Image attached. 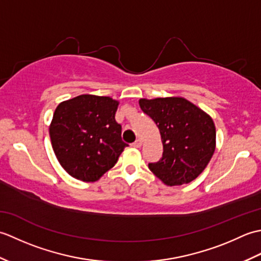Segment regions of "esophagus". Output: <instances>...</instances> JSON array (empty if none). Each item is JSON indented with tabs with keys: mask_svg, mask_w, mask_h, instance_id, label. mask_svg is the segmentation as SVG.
Listing matches in <instances>:
<instances>
[{
	"mask_svg": "<svg viewBox=\"0 0 261 261\" xmlns=\"http://www.w3.org/2000/svg\"><path fill=\"white\" fill-rule=\"evenodd\" d=\"M142 146V141L141 140H136L134 143H132V147H135V148H140Z\"/></svg>",
	"mask_w": 261,
	"mask_h": 261,
	"instance_id": "1",
	"label": "esophagus"
}]
</instances>
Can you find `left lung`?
<instances>
[{
  "mask_svg": "<svg viewBox=\"0 0 261 261\" xmlns=\"http://www.w3.org/2000/svg\"><path fill=\"white\" fill-rule=\"evenodd\" d=\"M139 104L157 124L164 146L163 157L149 164V169L168 186L195 179L215 150L211 116L182 97L141 98Z\"/></svg>",
  "mask_w": 261,
  "mask_h": 261,
  "instance_id": "1",
  "label": "left lung"
}]
</instances>
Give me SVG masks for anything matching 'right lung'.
<instances>
[{"instance_id": "1", "label": "right lung", "mask_w": 261, "mask_h": 261, "mask_svg": "<svg viewBox=\"0 0 261 261\" xmlns=\"http://www.w3.org/2000/svg\"><path fill=\"white\" fill-rule=\"evenodd\" d=\"M119 103L109 96L85 94L60 103L49 135L62 167L76 179L95 181L116 164L129 145L115 121Z\"/></svg>"}]
</instances>
